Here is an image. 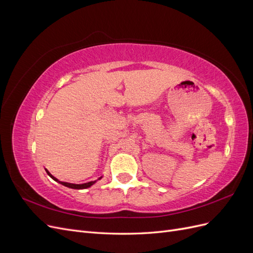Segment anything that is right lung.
I'll return each mask as SVG.
<instances>
[{
  "instance_id": "add662e5",
  "label": "right lung",
  "mask_w": 253,
  "mask_h": 253,
  "mask_svg": "<svg viewBox=\"0 0 253 253\" xmlns=\"http://www.w3.org/2000/svg\"><path fill=\"white\" fill-rule=\"evenodd\" d=\"M46 172H47V174L50 176V177H51L53 180H56L57 182L61 183V185H63V186H65V187H67V188H71V189H78V190H80V189H86V188H89L90 186H93L97 180L101 179V177H99L97 180H94V181H88V182H85V183H80V185H76V183H70V182L60 181V180H58V179L55 177V176H52L47 170H46Z\"/></svg>"
}]
</instances>
